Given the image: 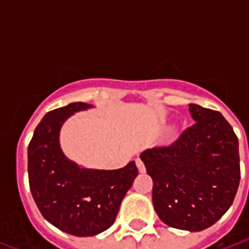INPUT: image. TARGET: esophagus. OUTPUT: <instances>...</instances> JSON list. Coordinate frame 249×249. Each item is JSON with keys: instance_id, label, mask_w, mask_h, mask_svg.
<instances>
[{"instance_id": "esophagus-1", "label": "esophagus", "mask_w": 249, "mask_h": 249, "mask_svg": "<svg viewBox=\"0 0 249 249\" xmlns=\"http://www.w3.org/2000/svg\"><path fill=\"white\" fill-rule=\"evenodd\" d=\"M136 165H137V168H139V171H140V172H145V165H144L142 160L137 159V160H136Z\"/></svg>"}]
</instances>
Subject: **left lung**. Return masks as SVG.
<instances>
[{
  "instance_id": "left-lung-1",
  "label": "left lung",
  "mask_w": 249,
  "mask_h": 249,
  "mask_svg": "<svg viewBox=\"0 0 249 249\" xmlns=\"http://www.w3.org/2000/svg\"><path fill=\"white\" fill-rule=\"evenodd\" d=\"M195 120L169 145L141 153L153 180L156 213L169 227L197 232L228 211L240 183L239 141L217 110L191 104Z\"/></svg>"
}]
</instances>
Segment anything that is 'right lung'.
Returning a JSON list of instances; mask_svg holds the SVG:
<instances>
[{"mask_svg":"<svg viewBox=\"0 0 249 249\" xmlns=\"http://www.w3.org/2000/svg\"><path fill=\"white\" fill-rule=\"evenodd\" d=\"M73 103L45 114L28 146V175L32 196L51 224L74 236H94L108 230L120 204L139 173L135 161L114 171L78 168L61 152L62 123L77 110L89 108Z\"/></svg>","mask_w":249,"mask_h":249,"instance_id":"right-lung-1","label":"right lung"}]
</instances>
